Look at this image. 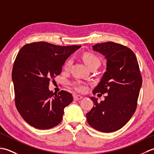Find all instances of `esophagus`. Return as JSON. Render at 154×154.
I'll return each instance as SVG.
<instances>
[{"label":"esophagus","mask_w":154,"mask_h":154,"mask_svg":"<svg viewBox=\"0 0 154 154\" xmlns=\"http://www.w3.org/2000/svg\"><path fill=\"white\" fill-rule=\"evenodd\" d=\"M83 97L82 96H80V95H77V94H75V95L73 96V99L74 100H79L83 99Z\"/></svg>","instance_id":"34e87169"}]
</instances>
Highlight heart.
<instances>
[{"label":"heart","mask_w":154,"mask_h":154,"mask_svg":"<svg viewBox=\"0 0 154 154\" xmlns=\"http://www.w3.org/2000/svg\"><path fill=\"white\" fill-rule=\"evenodd\" d=\"M83 59L88 67L89 68L93 67H98L100 65V61L99 58L97 57L95 55L91 53H85L83 55ZM72 63V60L71 59H68V60L65 62L63 64V69L67 71L69 69ZM71 85L72 87L79 93H83L86 90V87L84 85L79 82V81H75L71 83Z\"/></svg>","instance_id":"b5f03b06"}]
</instances>
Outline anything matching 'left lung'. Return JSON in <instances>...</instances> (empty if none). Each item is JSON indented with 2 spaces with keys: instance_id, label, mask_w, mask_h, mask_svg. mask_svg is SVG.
<instances>
[{
  "instance_id": "8db88e82",
  "label": "left lung",
  "mask_w": 154,
  "mask_h": 154,
  "mask_svg": "<svg viewBox=\"0 0 154 154\" xmlns=\"http://www.w3.org/2000/svg\"><path fill=\"white\" fill-rule=\"evenodd\" d=\"M93 50L106 59V71L93 93L108 94L87 113V122L102 132H112L128 122L134 113L142 86V78L138 60L130 48L112 42L97 44Z\"/></svg>"
}]
</instances>
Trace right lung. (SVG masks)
Wrapping results in <instances>:
<instances>
[{
	"label": "right lung",
	"instance_id": "right-lung-1",
	"mask_svg": "<svg viewBox=\"0 0 154 154\" xmlns=\"http://www.w3.org/2000/svg\"><path fill=\"white\" fill-rule=\"evenodd\" d=\"M81 47L40 42L25 45L19 51L12 72L15 104L30 126L47 130L61 122L65 107L72 103L73 96L65 91L54 93L48 86L61 73L67 57Z\"/></svg>",
	"mask_w": 154,
	"mask_h": 154
}]
</instances>
